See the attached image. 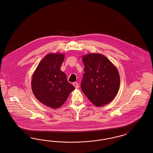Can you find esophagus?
<instances>
[{
  "label": "esophagus",
  "instance_id": "1",
  "mask_svg": "<svg viewBox=\"0 0 153 153\" xmlns=\"http://www.w3.org/2000/svg\"><path fill=\"white\" fill-rule=\"evenodd\" d=\"M73 85H74V86L75 87L76 89H77V88H79V84H78V83H77V82H74Z\"/></svg>",
  "mask_w": 153,
  "mask_h": 153
}]
</instances>
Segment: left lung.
Wrapping results in <instances>:
<instances>
[{
	"instance_id": "obj_1",
	"label": "left lung",
	"mask_w": 153,
	"mask_h": 153,
	"mask_svg": "<svg viewBox=\"0 0 153 153\" xmlns=\"http://www.w3.org/2000/svg\"><path fill=\"white\" fill-rule=\"evenodd\" d=\"M85 74L81 90L97 107L106 105L115 97L120 86V76L115 65L98 53L82 55Z\"/></svg>"
}]
</instances>
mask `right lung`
Instances as JSON below:
<instances>
[{"instance_id": "obj_1", "label": "right lung", "mask_w": 153, "mask_h": 153, "mask_svg": "<svg viewBox=\"0 0 153 153\" xmlns=\"http://www.w3.org/2000/svg\"><path fill=\"white\" fill-rule=\"evenodd\" d=\"M63 53H50L38 64L32 75L33 94L43 105L53 109L63 105L75 89L60 70L64 60Z\"/></svg>"}]
</instances>
